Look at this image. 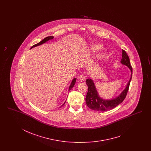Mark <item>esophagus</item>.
<instances>
[{"label": "esophagus", "mask_w": 151, "mask_h": 151, "mask_svg": "<svg viewBox=\"0 0 151 151\" xmlns=\"http://www.w3.org/2000/svg\"><path fill=\"white\" fill-rule=\"evenodd\" d=\"M78 78L81 80V81H83L85 80V76L83 75V74H80L78 76Z\"/></svg>", "instance_id": "esophagus-1"}]
</instances>
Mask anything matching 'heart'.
<instances>
[{
	"mask_svg": "<svg viewBox=\"0 0 151 151\" xmlns=\"http://www.w3.org/2000/svg\"><path fill=\"white\" fill-rule=\"evenodd\" d=\"M101 48V46L99 44H94L92 46L91 49L93 51H96L100 50Z\"/></svg>",
	"mask_w": 151,
	"mask_h": 151,
	"instance_id": "obj_1",
	"label": "heart"
}]
</instances>
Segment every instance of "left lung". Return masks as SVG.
Segmentation results:
<instances>
[{"instance_id":"8db88e82","label":"left lung","mask_w":151,"mask_h":151,"mask_svg":"<svg viewBox=\"0 0 151 151\" xmlns=\"http://www.w3.org/2000/svg\"><path fill=\"white\" fill-rule=\"evenodd\" d=\"M122 58L121 60V63L128 66L131 70L132 73L131 78L128 81L126 88L117 97L111 100H104L99 96V94L96 91L95 85L91 79H87L86 82L88 86V91L85 100L86 105L90 109L97 111H106L108 110H112L114 107H116L117 106L119 105V104L122 103L126 98L129 87L130 82L132 79V67L131 66L130 64L129 58L128 55L124 50H122Z\"/></svg>"}]
</instances>
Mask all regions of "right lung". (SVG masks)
<instances>
[{
	"instance_id": "right-lung-1",
	"label": "right lung",
	"mask_w": 151,
	"mask_h": 151,
	"mask_svg": "<svg viewBox=\"0 0 151 151\" xmlns=\"http://www.w3.org/2000/svg\"><path fill=\"white\" fill-rule=\"evenodd\" d=\"M54 37H52V36L46 37L45 38H44L42 40H41L40 42H39V43L36 44H35V45H34L32 46V47H31V49L33 47H35V46H39L40 45H41V44H42L45 43L46 41H48L49 40H50V39H52ZM75 82H76V78H73V80L72 81V82H71V85H70V87H69V91H70V90H71V89L73 87V86H74V85H75ZM64 104H65V103H64ZM64 104H63V105H64Z\"/></svg>"
}]
</instances>
